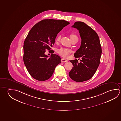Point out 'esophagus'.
I'll list each match as a JSON object with an SVG mask.
<instances>
[{
  "label": "esophagus",
  "mask_w": 121,
  "mask_h": 121,
  "mask_svg": "<svg viewBox=\"0 0 121 121\" xmlns=\"http://www.w3.org/2000/svg\"><path fill=\"white\" fill-rule=\"evenodd\" d=\"M61 62H67L68 61L67 60H65L63 58H62L61 59Z\"/></svg>",
  "instance_id": "obj_1"
}]
</instances>
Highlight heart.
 Segmentation results:
<instances>
[{"label": "heart", "instance_id": "heart-1", "mask_svg": "<svg viewBox=\"0 0 121 121\" xmlns=\"http://www.w3.org/2000/svg\"><path fill=\"white\" fill-rule=\"evenodd\" d=\"M69 37L71 40L74 38H78L77 36L75 34L72 33L70 34ZM61 39V36L58 35L56 39V42L57 43L60 41ZM57 52L61 56L64 58H67L68 55L70 53V50L69 49L66 48H61L59 49L58 50Z\"/></svg>", "mask_w": 121, "mask_h": 121}]
</instances>
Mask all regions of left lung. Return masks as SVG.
Listing matches in <instances>:
<instances>
[{
    "label": "left lung",
    "instance_id": "1",
    "mask_svg": "<svg viewBox=\"0 0 121 121\" xmlns=\"http://www.w3.org/2000/svg\"><path fill=\"white\" fill-rule=\"evenodd\" d=\"M72 27L78 30L81 39V45L74 56L82 60L80 63L76 59L69 61L73 67L69 75L73 81L81 82L89 80L95 74L100 63L102 48L97 33L85 23L75 22Z\"/></svg>",
    "mask_w": 121,
    "mask_h": 121
}]
</instances>
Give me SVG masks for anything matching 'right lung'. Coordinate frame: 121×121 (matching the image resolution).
Instances as JSON below:
<instances>
[{"mask_svg": "<svg viewBox=\"0 0 121 121\" xmlns=\"http://www.w3.org/2000/svg\"><path fill=\"white\" fill-rule=\"evenodd\" d=\"M69 24L65 20L44 19L30 30L24 42L23 60L28 72L35 79H48L56 66L61 62L59 56L52 54L48 58L45 52L46 50L52 49L58 33Z\"/></svg>", "mask_w": 121, "mask_h": 121, "instance_id": "obj_1", "label": "right lung"}]
</instances>
